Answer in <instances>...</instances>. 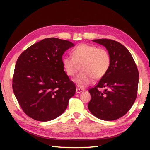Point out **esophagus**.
<instances>
[{"instance_id":"obj_1","label":"esophagus","mask_w":150,"mask_h":150,"mask_svg":"<svg viewBox=\"0 0 150 150\" xmlns=\"http://www.w3.org/2000/svg\"><path fill=\"white\" fill-rule=\"evenodd\" d=\"M84 91V89H81V88H77V89H76V93H82V92H83Z\"/></svg>"}]
</instances>
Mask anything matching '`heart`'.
Wrapping results in <instances>:
<instances>
[{
	"label": "heart",
	"mask_w": 150,
	"mask_h": 150,
	"mask_svg": "<svg viewBox=\"0 0 150 150\" xmlns=\"http://www.w3.org/2000/svg\"><path fill=\"white\" fill-rule=\"evenodd\" d=\"M72 57L62 59V66L68 76H73L81 66V72L73 81L83 88L91 84L93 79L98 80L108 73L111 66V57L108 51L96 46L82 44L73 50Z\"/></svg>",
	"instance_id": "b5f03b06"
}]
</instances>
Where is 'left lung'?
Masks as SVG:
<instances>
[{
	"mask_svg": "<svg viewBox=\"0 0 150 150\" xmlns=\"http://www.w3.org/2000/svg\"><path fill=\"white\" fill-rule=\"evenodd\" d=\"M106 47L111 57L108 73L89 92L88 108L98 119L113 120L124 116L133 106L137 94L139 71L129 51L122 44L110 39H95ZM105 88L104 92L98 90Z\"/></svg>",
	"mask_w": 150,
	"mask_h": 150,
	"instance_id": "left-lung-1",
	"label": "left lung"
}]
</instances>
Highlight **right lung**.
<instances>
[{
    "label": "right lung",
    "instance_id": "right-lung-1",
    "mask_svg": "<svg viewBox=\"0 0 150 150\" xmlns=\"http://www.w3.org/2000/svg\"><path fill=\"white\" fill-rule=\"evenodd\" d=\"M75 45L68 40L47 38L21 53L16 62L13 90L27 115L46 122L62 115L76 87L62 66V55Z\"/></svg>",
    "mask_w": 150,
    "mask_h": 150
}]
</instances>
